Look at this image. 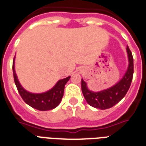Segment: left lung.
<instances>
[{"label": "left lung", "instance_id": "8db88e82", "mask_svg": "<svg viewBox=\"0 0 146 146\" xmlns=\"http://www.w3.org/2000/svg\"><path fill=\"white\" fill-rule=\"evenodd\" d=\"M127 51L129 60L128 69L123 77L112 87L103 91L95 92L88 89L86 82L82 79L81 88L82 94L89 105L101 110L110 108L117 104L126 96L131 85L133 76V57L128 46Z\"/></svg>", "mask_w": 146, "mask_h": 146}]
</instances>
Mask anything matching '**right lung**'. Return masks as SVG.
Wrapping results in <instances>:
<instances>
[{
	"mask_svg": "<svg viewBox=\"0 0 146 146\" xmlns=\"http://www.w3.org/2000/svg\"><path fill=\"white\" fill-rule=\"evenodd\" d=\"M14 59L13 61V73L14 82L17 90L24 102L29 106L33 108L37 109L38 111H48L55 108L61 102L62 98L64 96V87L66 82L70 80V76L59 80L52 89L46 92L40 94L31 93L22 87L17 79V74L15 73Z\"/></svg>",
	"mask_w": 146,
	"mask_h": 146,
	"instance_id": "obj_1",
	"label": "right lung"
}]
</instances>
